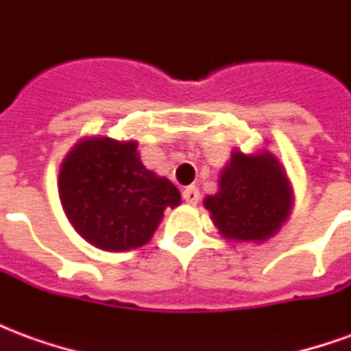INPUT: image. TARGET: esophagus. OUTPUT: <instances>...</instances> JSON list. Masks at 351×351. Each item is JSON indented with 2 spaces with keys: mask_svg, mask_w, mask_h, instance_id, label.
<instances>
[{
  "mask_svg": "<svg viewBox=\"0 0 351 351\" xmlns=\"http://www.w3.org/2000/svg\"><path fill=\"white\" fill-rule=\"evenodd\" d=\"M182 197H184V201L188 203V205H197L199 190L195 188V186H188V188L182 191Z\"/></svg>",
  "mask_w": 351,
  "mask_h": 351,
  "instance_id": "esophagus-1",
  "label": "esophagus"
}]
</instances>
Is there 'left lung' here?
<instances>
[{
	"label": "left lung",
	"mask_w": 351,
	"mask_h": 351,
	"mask_svg": "<svg viewBox=\"0 0 351 351\" xmlns=\"http://www.w3.org/2000/svg\"><path fill=\"white\" fill-rule=\"evenodd\" d=\"M203 203L221 237L239 243H263L286 221L293 191L272 154L233 152L221 171L220 190Z\"/></svg>",
	"instance_id": "8db88e82"
}]
</instances>
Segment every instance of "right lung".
I'll return each mask as SVG.
<instances>
[{
  "mask_svg": "<svg viewBox=\"0 0 351 351\" xmlns=\"http://www.w3.org/2000/svg\"><path fill=\"white\" fill-rule=\"evenodd\" d=\"M58 186L73 228L101 250L143 246L160 226L163 210L180 205L175 184L143 165L135 141H80L65 156Z\"/></svg>",
  "mask_w": 351,
  "mask_h": 351,
  "instance_id": "obj_1",
  "label": "right lung"
}]
</instances>
